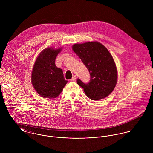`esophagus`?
<instances>
[{
    "instance_id": "obj_1",
    "label": "esophagus",
    "mask_w": 153,
    "mask_h": 153,
    "mask_svg": "<svg viewBox=\"0 0 153 153\" xmlns=\"http://www.w3.org/2000/svg\"><path fill=\"white\" fill-rule=\"evenodd\" d=\"M71 80H72V81H76V75H74V76H72Z\"/></svg>"
}]
</instances>
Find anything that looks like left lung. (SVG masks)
<instances>
[{
  "label": "left lung",
  "mask_w": 153,
  "mask_h": 153,
  "mask_svg": "<svg viewBox=\"0 0 153 153\" xmlns=\"http://www.w3.org/2000/svg\"><path fill=\"white\" fill-rule=\"evenodd\" d=\"M89 72L88 83L77 79V84L92 100L104 98L111 93L117 84V71L112 56L108 49L97 42L75 44L72 46Z\"/></svg>",
  "instance_id": "1"
}]
</instances>
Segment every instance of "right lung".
Returning <instances> with one entry per match:
<instances>
[{
  "label": "right lung",
  "instance_id": "add662e5",
  "mask_svg": "<svg viewBox=\"0 0 153 153\" xmlns=\"http://www.w3.org/2000/svg\"><path fill=\"white\" fill-rule=\"evenodd\" d=\"M61 51L46 48L37 58L33 68L32 83L42 97L54 98L62 92L67 84L62 70L55 65V59Z\"/></svg>",
  "mask_w": 153,
  "mask_h": 153
}]
</instances>
